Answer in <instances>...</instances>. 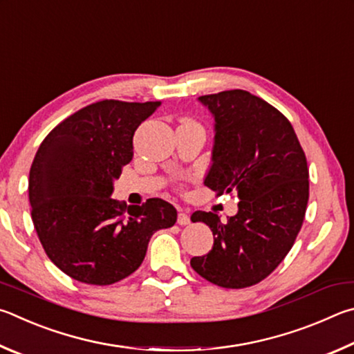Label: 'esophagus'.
Returning a JSON list of instances; mask_svg holds the SVG:
<instances>
[{
	"label": "esophagus",
	"mask_w": 354,
	"mask_h": 354,
	"mask_svg": "<svg viewBox=\"0 0 354 354\" xmlns=\"http://www.w3.org/2000/svg\"><path fill=\"white\" fill-rule=\"evenodd\" d=\"M191 222V219H189V216L185 213V212H182V209H178V216H177V224L178 225H188Z\"/></svg>",
	"instance_id": "obj_1"
}]
</instances>
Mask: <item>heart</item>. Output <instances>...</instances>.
I'll list each match as a JSON object with an SVG mask.
<instances>
[{"label": "heart", "instance_id": "obj_1", "mask_svg": "<svg viewBox=\"0 0 354 354\" xmlns=\"http://www.w3.org/2000/svg\"><path fill=\"white\" fill-rule=\"evenodd\" d=\"M187 121H188V120H187Z\"/></svg>", "mask_w": 354, "mask_h": 354}]
</instances>
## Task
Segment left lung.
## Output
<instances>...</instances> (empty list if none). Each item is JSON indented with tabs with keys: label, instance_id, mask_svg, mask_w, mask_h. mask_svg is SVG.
I'll return each mask as SVG.
<instances>
[{
	"label": "left lung",
	"instance_id": "left-lung-1",
	"mask_svg": "<svg viewBox=\"0 0 354 354\" xmlns=\"http://www.w3.org/2000/svg\"><path fill=\"white\" fill-rule=\"evenodd\" d=\"M214 116L213 165L205 185L236 193L238 214L222 224L218 214L196 212L214 234L207 255L191 268L209 283L243 289L263 281L292 249L309 199L306 155L286 116L244 90L201 96Z\"/></svg>",
	"mask_w": 354,
	"mask_h": 354
}]
</instances>
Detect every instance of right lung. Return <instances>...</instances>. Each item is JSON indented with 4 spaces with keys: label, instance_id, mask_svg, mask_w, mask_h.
<instances>
[{
    "label": "right lung",
    "instance_id": "obj_1",
    "mask_svg": "<svg viewBox=\"0 0 354 354\" xmlns=\"http://www.w3.org/2000/svg\"><path fill=\"white\" fill-rule=\"evenodd\" d=\"M161 105L104 99L41 141L29 171L30 216L48 258L80 283L107 286L140 268L152 234L177 221L161 199L127 207L113 180L133 157V135Z\"/></svg>",
    "mask_w": 354,
    "mask_h": 354
}]
</instances>
